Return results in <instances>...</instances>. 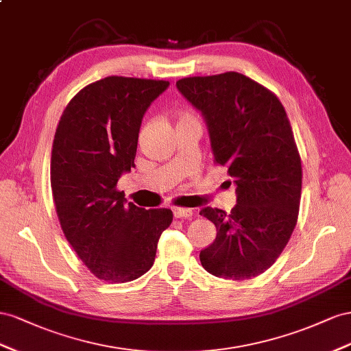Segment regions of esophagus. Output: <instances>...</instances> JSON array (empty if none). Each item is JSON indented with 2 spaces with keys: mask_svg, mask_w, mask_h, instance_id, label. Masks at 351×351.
Wrapping results in <instances>:
<instances>
[{
  "mask_svg": "<svg viewBox=\"0 0 351 351\" xmlns=\"http://www.w3.org/2000/svg\"><path fill=\"white\" fill-rule=\"evenodd\" d=\"M193 208H184V207H176L173 208V216L176 219H186L193 216Z\"/></svg>",
  "mask_w": 351,
  "mask_h": 351,
  "instance_id": "obj_1",
  "label": "esophagus"
}]
</instances>
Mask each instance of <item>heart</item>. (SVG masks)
Masks as SVG:
<instances>
[{
	"instance_id": "b5f03b06",
	"label": "heart",
	"mask_w": 351,
	"mask_h": 351,
	"mask_svg": "<svg viewBox=\"0 0 351 351\" xmlns=\"http://www.w3.org/2000/svg\"><path fill=\"white\" fill-rule=\"evenodd\" d=\"M189 120H195V117L189 113H182L179 116V122H189Z\"/></svg>"
}]
</instances>
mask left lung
<instances>
[{"label": "left lung", "mask_w": 351, "mask_h": 351, "mask_svg": "<svg viewBox=\"0 0 351 351\" xmlns=\"http://www.w3.org/2000/svg\"><path fill=\"white\" fill-rule=\"evenodd\" d=\"M178 91L206 120L215 162L234 179L237 204L203 207L216 226L199 262L217 278L243 281L275 263L291 237L302 197V162L281 101L241 73L185 77Z\"/></svg>", "instance_id": "1"}]
</instances>
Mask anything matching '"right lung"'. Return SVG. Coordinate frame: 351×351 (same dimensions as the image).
Masks as SVG:
<instances>
[{"mask_svg": "<svg viewBox=\"0 0 351 351\" xmlns=\"http://www.w3.org/2000/svg\"><path fill=\"white\" fill-rule=\"evenodd\" d=\"M167 81L108 76L81 89L54 135L51 189L69 244L106 282H129L154 263L169 208L126 203L119 178L135 167L143 117Z\"/></svg>", "mask_w": 351, "mask_h": 351, "instance_id": "add662e5", "label": "right lung"}]
</instances>
